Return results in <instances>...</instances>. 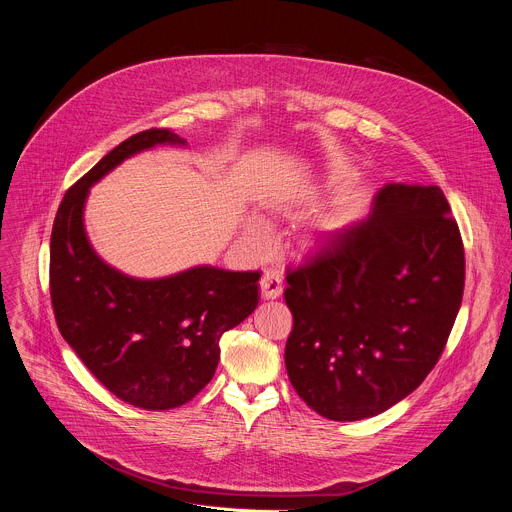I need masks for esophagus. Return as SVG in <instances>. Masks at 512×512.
<instances>
[{"mask_svg": "<svg viewBox=\"0 0 512 512\" xmlns=\"http://www.w3.org/2000/svg\"><path fill=\"white\" fill-rule=\"evenodd\" d=\"M259 285H261V296H263L265 300H275V298L281 296V291H283L281 275H279V271H275V269L263 271V277H261Z\"/></svg>", "mask_w": 512, "mask_h": 512, "instance_id": "1", "label": "esophagus"}]
</instances>
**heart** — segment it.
I'll list each match as a JSON object with an SVG mask.
<instances>
[{
    "instance_id": "heart-1",
    "label": "heart",
    "mask_w": 512,
    "mask_h": 512,
    "mask_svg": "<svg viewBox=\"0 0 512 512\" xmlns=\"http://www.w3.org/2000/svg\"><path fill=\"white\" fill-rule=\"evenodd\" d=\"M249 235H251L257 243H267V241H269V229H267V225L261 221V218H251V223H249Z\"/></svg>"
}]
</instances>
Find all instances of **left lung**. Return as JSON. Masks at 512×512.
<instances>
[{
    "instance_id": "1",
    "label": "left lung",
    "mask_w": 512,
    "mask_h": 512,
    "mask_svg": "<svg viewBox=\"0 0 512 512\" xmlns=\"http://www.w3.org/2000/svg\"><path fill=\"white\" fill-rule=\"evenodd\" d=\"M464 245L440 186L387 184L367 218L287 269L285 369L326 419L375 417L440 360L464 296Z\"/></svg>"
}]
</instances>
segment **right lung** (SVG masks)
Listing matches in <instances>:
<instances>
[{
	"label": "right lung",
	"mask_w": 512,
	"mask_h": 512,
	"mask_svg": "<svg viewBox=\"0 0 512 512\" xmlns=\"http://www.w3.org/2000/svg\"><path fill=\"white\" fill-rule=\"evenodd\" d=\"M186 145L170 129L131 135L58 206L50 237V298L62 338L121 401L148 411L188 403L214 377L221 336L259 304V271L198 265L162 279H135L107 265L83 223L89 188L154 145Z\"/></svg>",
	"instance_id": "1"
}]
</instances>
